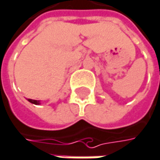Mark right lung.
<instances>
[{"label": "right lung", "mask_w": 160, "mask_h": 160, "mask_svg": "<svg viewBox=\"0 0 160 160\" xmlns=\"http://www.w3.org/2000/svg\"><path fill=\"white\" fill-rule=\"evenodd\" d=\"M28 101L29 102H31V103H32V104H34V105H40L41 103H40V100H33V99H28Z\"/></svg>", "instance_id": "right-lung-1"}]
</instances>
